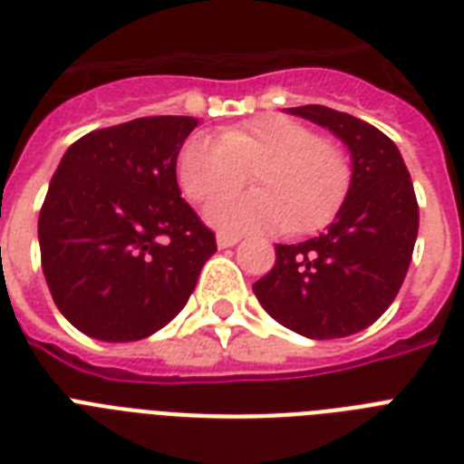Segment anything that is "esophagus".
<instances>
[{
	"label": "esophagus",
	"instance_id": "1",
	"mask_svg": "<svg viewBox=\"0 0 464 464\" xmlns=\"http://www.w3.org/2000/svg\"><path fill=\"white\" fill-rule=\"evenodd\" d=\"M238 236H233V233H218L217 236V246L218 247H233L238 243Z\"/></svg>",
	"mask_w": 464,
	"mask_h": 464
}]
</instances>
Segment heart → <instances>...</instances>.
<instances>
[{
    "instance_id": "1",
    "label": "heart",
    "mask_w": 464,
    "mask_h": 464,
    "mask_svg": "<svg viewBox=\"0 0 464 464\" xmlns=\"http://www.w3.org/2000/svg\"><path fill=\"white\" fill-rule=\"evenodd\" d=\"M256 173L260 190L224 196ZM178 180L221 231L310 233L330 224L352 185V163L337 144L286 115H257L218 137L192 134L178 154Z\"/></svg>"
}]
</instances>
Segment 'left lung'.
<instances>
[{
  "mask_svg": "<svg viewBox=\"0 0 464 464\" xmlns=\"http://www.w3.org/2000/svg\"><path fill=\"white\" fill-rule=\"evenodd\" d=\"M344 141L352 185L327 231L276 246V262L253 291L276 323L310 339L366 330L395 301L419 233V204L395 141L349 112L286 108Z\"/></svg>",
  "mask_w": 464,
  "mask_h": 464,
  "instance_id": "left-lung-1",
  "label": "left lung"
}]
</instances>
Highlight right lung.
<instances>
[{
    "mask_svg": "<svg viewBox=\"0 0 464 464\" xmlns=\"http://www.w3.org/2000/svg\"><path fill=\"white\" fill-rule=\"evenodd\" d=\"M197 125L140 118L89 132L62 156L40 209V260L54 305L83 334L137 342L159 332L217 253L175 178Z\"/></svg>",
    "mask_w": 464,
    "mask_h": 464,
    "instance_id": "right-lung-1",
    "label": "right lung"
}]
</instances>
